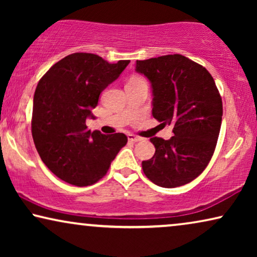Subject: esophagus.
Instances as JSON below:
<instances>
[{
  "instance_id": "34e87169",
  "label": "esophagus",
  "mask_w": 257,
  "mask_h": 257,
  "mask_svg": "<svg viewBox=\"0 0 257 257\" xmlns=\"http://www.w3.org/2000/svg\"><path fill=\"white\" fill-rule=\"evenodd\" d=\"M127 139H128V142H131V143H137V142H140V140H142L140 137H137L135 135H128Z\"/></svg>"
}]
</instances>
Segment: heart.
Here are the masks:
<instances>
[{
    "mask_svg": "<svg viewBox=\"0 0 257 257\" xmlns=\"http://www.w3.org/2000/svg\"><path fill=\"white\" fill-rule=\"evenodd\" d=\"M136 79H140V78H138V77H133V78H131L130 80H136Z\"/></svg>",
    "mask_w": 257,
    "mask_h": 257,
    "instance_id": "heart-1",
    "label": "heart"
}]
</instances>
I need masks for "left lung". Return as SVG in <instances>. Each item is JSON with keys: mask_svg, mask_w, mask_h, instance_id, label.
I'll return each mask as SVG.
<instances>
[{"mask_svg": "<svg viewBox=\"0 0 257 257\" xmlns=\"http://www.w3.org/2000/svg\"><path fill=\"white\" fill-rule=\"evenodd\" d=\"M136 71L152 86V114L173 125L171 139L151 138L156 153L143 161L153 184L165 188L186 185L202 173L212 159L222 121V99L206 68L174 54L137 61Z\"/></svg>", "mask_w": 257, "mask_h": 257, "instance_id": "obj_1", "label": "left lung"}]
</instances>
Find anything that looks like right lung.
Wrapping results in <instances>:
<instances>
[{"label":"right lung","mask_w":257,"mask_h":257,"mask_svg":"<svg viewBox=\"0 0 257 257\" xmlns=\"http://www.w3.org/2000/svg\"><path fill=\"white\" fill-rule=\"evenodd\" d=\"M130 61L111 64L98 55L76 52L48 70L34 94L31 133L41 159L68 184L90 186L107 173L127 143L124 133L105 136L87 130L86 119L99 94Z\"/></svg>","instance_id":"1"}]
</instances>
